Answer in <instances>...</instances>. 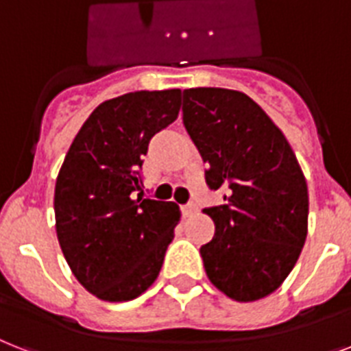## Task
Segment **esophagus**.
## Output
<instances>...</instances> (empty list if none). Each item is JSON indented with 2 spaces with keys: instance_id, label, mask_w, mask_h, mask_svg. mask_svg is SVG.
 <instances>
[{
  "instance_id": "esophagus-1",
  "label": "esophagus",
  "mask_w": 351,
  "mask_h": 351,
  "mask_svg": "<svg viewBox=\"0 0 351 351\" xmlns=\"http://www.w3.org/2000/svg\"><path fill=\"white\" fill-rule=\"evenodd\" d=\"M182 213H184L185 218H189V216H193L196 213V205L195 204H187L182 207Z\"/></svg>"
}]
</instances>
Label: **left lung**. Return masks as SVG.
<instances>
[{
	"label": "left lung",
	"mask_w": 351,
	"mask_h": 351,
	"mask_svg": "<svg viewBox=\"0 0 351 351\" xmlns=\"http://www.w3.org/2000/svg\"><path fill=\"white\" fill-rule=\"evenodd\" d=\"M184 126L207 164L205 182L223 205L205 209L215 238L200 254L210 283L249 303L279 289L294 269L308 225V187L294 151L249 95L184 90Z\"/></svg>",
	"instance_id": "1"
}]
</instances>
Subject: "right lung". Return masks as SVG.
Here are the masks:
<instances>
[{
    "mask_svg": "<svg viewBox=\"0 0 351 351\" xmlns=\"http://www.w3.org/2000/svg\"><path fill=\"white\" fill-rule=\"evenodd\" d=\"M180 90L131 92L102 102L73 138L56 182L61 250L77 281L121 303L149 289L175 238L180 209L144 198L142 156L176 121Z\"/></svg>",
    "mask_w": 351,
    "mask_h": 351,
    "instance_id": "1",
    "label": "right lung"
}]
</instances>
